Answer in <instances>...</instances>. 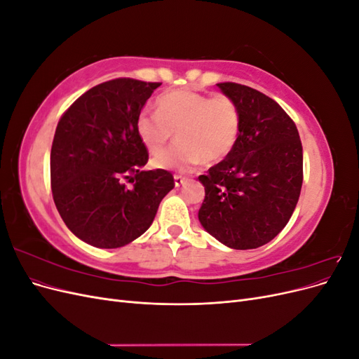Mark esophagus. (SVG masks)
Instances as JSON below:
<instances>
[{
    "label": "esophagus",
    "mask_w": 359,
    "mask_h": 359,
    "mask_svg": "<svg viewBox=\"0 0 359 359\" xmlns=\"http://www.w3.org/2000/svg\"><path fill=\"white\" fill-rule=\"evenodd\" d=\"M173 180H175V186L177 187H181L182 184H186V181H187V178H184L181 175H175V177H173Z\"/></svg>",
    "instance_id": "esophagus-1"
}]
</instances>
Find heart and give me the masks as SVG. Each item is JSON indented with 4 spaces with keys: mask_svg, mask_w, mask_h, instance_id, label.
I'll use <instances>...</instances> for the list:
<instances>
[{
    "mask_svg": "<svg viewBox=\"0 0 359 359\" xmlns=\"http://www.w3.org/2000/svg\"><path fill=\"white\" fill-rule=\"evenodd\" d=\"M157 111L136 116V133L156 154L177 132L179 144L153 158V166L190 172L203 161L217 165L233 151L241 132V111L229 95L175 90L158 95Z\"/></svg>",
    "mask_w": 359,
    "mask_h": 359,
    "instance_id": "obj_1",
    "label": "heart"
}]
</instances>
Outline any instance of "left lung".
Segmentation results:
<instances>
[{"mask_svg":"<svg viewBox=\"0 0 359 359\" xmlns=\"http://www.w3.org/2000/svg\"><path fill=\"white\" fill-rule=\"evenodd\" d=\"M240 106L241 132L229 157L199 181V222L235 250L257 248L287 224L302 186V145L293 119L276 100L247 85L217 83Z\"/></svg>","mask_w":359,"mask_h":359,"instance_id":"obj_1","label":"left lung"}]
</instances>
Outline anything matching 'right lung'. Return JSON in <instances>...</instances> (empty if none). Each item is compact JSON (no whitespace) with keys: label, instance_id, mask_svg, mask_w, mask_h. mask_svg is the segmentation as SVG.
<instances>
[{"label":"right lung","instance_id":"right-lung-1","mask_svg":"<svg viewBox=\"0 0 359 359\" xmlns=\"http://www.w3.org/2000/svg\"><path fill=\"white\" fill-rule=\"evenodd\" d=\"M160 85L107 81L60 118L50 149L53 202L69 229L94 247L118 248L136 240L175 187L170 172L140 169L148 149L136 133V116Z\"/></svg>","mask_w":359,"mask_h":359}]
</instances>
